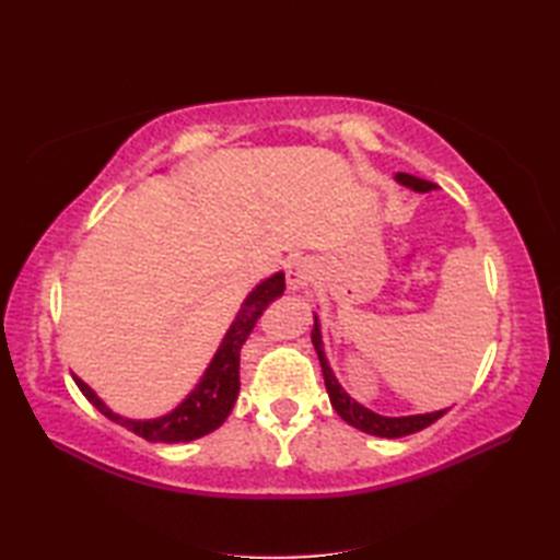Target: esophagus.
<instances>
[{"mask_svg": "<svg viewBox=\"0 0 560 560\" xmlns=\"http://www.w3.org/2000/svg\"><path fill=\"white\" fill-rule=\"evenodd\" d=\"M313 273H315L313 259L295 257L293 261H289V269H287V283H289V289H291V291L305 289L307 283L313 281Z\"/></svg>", "mask_w": 560, "mask_h": 560, "instance_id": "obj_1", "label": "esophagus"}]
</instances>
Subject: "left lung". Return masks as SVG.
Listing matches in <instances>:
<instances>
[{"label":"left lung","instance_id":"8db88e82","mask_svg":"<svg viewBox=\"0 0 560 560\" xmlns=\"http://www.w3.org/2000/svg\"><path fill=\"white\" fill-rule=\"evenodd\" d=\"M397 183L411 187L413 192H431L435 189L433 183L421 180V177L409 175V173H397ZM313 347L317 351V359L319 365H323V375H325V387H327V395L331 407L341 416L343 421L349 425L359 428V431L368 433V435H377V438H401V435H409L416 431H423L431 423H435L440 416H443L447 409L443 411H433V413H416V416H380L371 409H365L363 404L355 401L353 397H349L343 387L337 383L335 373H331V368L325 359V351H323V335H319V323L315 317V327H313Z\"/></svg>","mask_w":560,"mask_h":560}]
</instances>
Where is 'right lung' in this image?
I'll return each instance as SVG.
<instances>
[{"label":"right lung","mask_w":560,"mask_h":560,"mask_svg":"<svg viewBox=\"0 0 560 560\" xmlns=\"http://www.w3.org/2000/svg\"><path fill=\"white\" fill-rule=\"evenodd\" d=\"M283 289H287V281H283V271H279L273 273V277L261 281L259 287L247 295L243 307L237 311L233 319L231 329L225 331L221 347L217 355L211 359L207 373L201 375L195 392H189V397L180 404V407L161 416V419H151V421L125 419V416L105 407L96 392H93L77 375H74V383L81 389V395L86 397L103 416H108L110 421L125 425L127 431L137 433L139 438L149 440V443H189V440H197L201 435L217 431V428L229 419V413L233 411V404L237 399V392H241L243 343L249 337V331L255 329L259 315L267 311V305L271 301L279 299Z\"/></svg>","instance_id":"obj_1"}]
</instances>
